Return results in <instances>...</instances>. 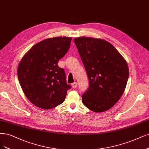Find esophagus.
<instances>
[{"mask_svg":"<svg viewBox=\"0 0 149 149\" xmlns=\"http://www.w3.org/2000/svg\"><path fill=\"white\" fill-rule=\"evenodd\" d=\"M71 86H72V88H76L77 86H78V83H76V82H74V83L71 84Z\"/></svg>","mask_w":149,"mask_h":149,"instance_id":"34e87169","label":"esophagus"}]
</instances>
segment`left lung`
I'll return each mask as SVG.
<instances>
[{"instance_id": "obj_1", "label": "left lung", "mask_w": 149, "mask_h": 149, "mask_svg": "<svg viewBox=\"0 0 149 149\" xmlns=\"http://www.w3.org/2000/svg\"><path fill=\"white\" fill-rule=\"evenodd\" d=\"M74 43L89 79L82 96L83 104L95 112L109 110L120 100L129 78L126 61L104 39L81 37Z\"/></svg>"}]
</instances>
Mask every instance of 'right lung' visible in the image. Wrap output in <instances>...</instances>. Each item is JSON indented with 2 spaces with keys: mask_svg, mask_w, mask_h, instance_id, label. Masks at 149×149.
Listing matches in <instances>:
<instances>
[{
  "mask_svg": "<svg viewBox=\"0 0 149 149\" xmlns=\"http://www.w3.org/2000/svg\"><path fill=\"white\" fill-rule=\"evenodd\" d=\"M72 38L57 37L42 40L24 55L18 67L19 83L29 100L40 109L63 103L71 89L65 71L58 66L68 52Z\"/></svg>",
  "mask_w": 149,
  "mask_h": 149,
  "instance_id": "add662e5",
  "label": "right lung"
}]
</instances>
